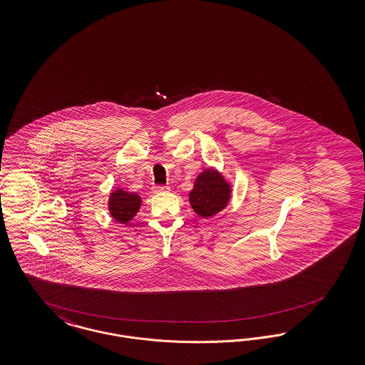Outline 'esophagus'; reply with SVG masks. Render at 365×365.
<instances>
[{"mask_svg": "<svg viewBox=\"0 0 365 365\" xmlns=\"http://www.w3.org/2000/svg\"><path fill=\"white\" fill-rule=\"evenodd\" d=\"M167 191H170L168 186H155L153 187V192H167Z\"/></svg>", "mask_w": 365, "mask_h": 365, "instance_id": "esophagus-1", "label": "esophagus"}]
</instances>
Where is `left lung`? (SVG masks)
Returning <instances> with one entry per match:
<instances>
[{
  "instance_id": "left-lung-1",
  "label": "left lung",
  "mask_w": 365,
  "mask_h": 365,
  "mask_svg": "<svg viewBox=\"0 0 365 365\" xmlns=\"http://www.w3.org/2000/svg\"><path fill=\"white\" fill-rule=\"evenodd\" d=\"M231 183L220 171L210 167L197 175L189 201L198 216L208 219L226 209L231 200Z\"/></svg>"
}]
</instances>
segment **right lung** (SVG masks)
Masks as SVG:
<instances>
[{
	"mask_svg": "<svg viewBox=\"0 0 365 365\" xmlns=\"http://www.w3.org/2000/svg\"><path fill=\"white\" fill-rule=\"evenodd\" d=\"M142 205V198L138 192L124 190L123 187H118L112 190L108 200V209L109 215L119 223L127 225L133 217L138 213Z\"/></svg>",
	"mask_w": 365,
	"mask_h": 365,
	"instance_id": "1",
	"label": "right lung"
}]
</instances>
